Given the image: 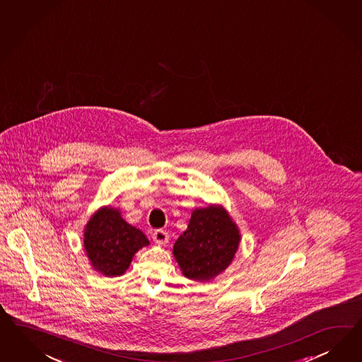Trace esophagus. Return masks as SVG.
<instances>
[{"instance_id":"1","label":"esophagus","mask_w":362,"mask_h":362,"mask_svg":"<svg viewBox=\"0 0 362 362\" xmlns=\"http://www.w3.org/2000/svg\"><path fill=\"white\" fill-rule=\"evenodd\" d=\"M152 238H153V240H155L157 245H165L168 243V240H169V235H168V233H166L165 230H155L153 231V234H152Z\"/></svg>"}]
</instances>
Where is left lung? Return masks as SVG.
Wrapping results in <instances>:
<instances>
[{"instance_id": "8db88e82", "label": "left lung", "mask_w": 362, "mask_h": 362, "mask_svg": "<svg viewBox=\"0 0 362 362\" xmlns=\"http://www.w3.org/2000/svg\"><path fill=\"white\" fill-rule=\"evenodd\" d=\"M239 240L237 225L223 207L196 209L173 254L186 278L207 281L231 263Z\"/></svg>"}]
</instances>
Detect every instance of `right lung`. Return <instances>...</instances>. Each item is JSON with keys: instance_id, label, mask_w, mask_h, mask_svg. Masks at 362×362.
Masks as SVG:
<instances>
[{"instance_id": "obj_1", "label": "right lung", "mask_w": 362, "mask_h": 362, "mask_svg": "<svg viewBox=\"0 0 362 362\" xmlns=\"http://www.w3.org/2000/svg\"><path fill=\"white\" fill-rule=\"evenodd\" d=\"M149 245L143 231L127 223L119 210L104 207L84 230V248L93 269L105 276L123 275L136 251Z\"/></svg>"}]
</instances>
